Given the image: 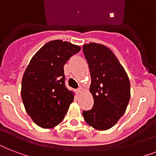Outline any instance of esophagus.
<instances>
[{
	"mask_svg": "<svg viewBox=\"0 0 156 156\" xmlns=\"http://www.w3.org/2000/svg\"><path fill=\"white\" fill-rule=\"evenodd\" d=\"M83 89L82 88V87H79L78 89H77V92H78V93H81V92H83Z\"/></svg>",
	"mask_w": 156,
	"mask_h": 156,
	"instance_id": "esophagus-1",
	"label": "esophagus"
}]
</instances>
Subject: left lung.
Instances as JSON below:
<instances>
[{
  "label": "left lung",
  "mask_w": 156,
  "mask_h": 156,
  "mask_svg": "<svg viewBox=\"0 0 156 156\" xmlns=\"http://www.w3.org/2000/svg\"><path fill=\"white\" fill-rule=\"evenodd\" d=\"M91 83L94 105L83 110L87 124L97 130L112 128L125 113L130 99V82L125 70L107 46L91 42L83 45Z\"/></svg>",
  "instance_id": "1"
}]
</instances>
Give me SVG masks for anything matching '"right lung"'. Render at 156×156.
<instances>
[{
	"label": "right lung",
	"instance_id": "1",
	"mask_svg": "<svg viewBox=\"0 0 156 156\" xmlns=\"http://www.w3.org/2000/svg\"><path fill=\"white\" fill-rule=\"evenodd\" d=\"M80 50L68 41H51L34 55L26 69L21 88L23 103L41 128L58 125L73 101V92L65 86L64 65Z\"/></svg>",
	"mask_w": 156,
	"mask_h": 156
}]
</instances>
